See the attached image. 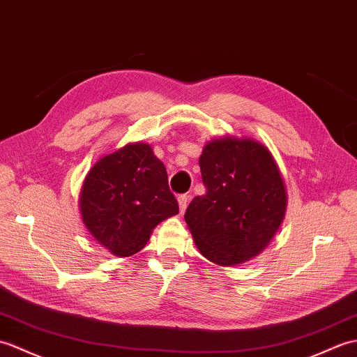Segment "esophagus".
<instances>
[{
	"instance_id": "1",
	"label": "esophagus",
	"mask_w": 357,
	"mask_h": 357,
	"mask_svg": "<svg viewBox=\"0 0 357 357\" xmlns=\"http://www.w3.org/2000/svg\"><path fill=\"white\" fill-rule=\"evenodd\" d=\"M177 202H178V208H180V212H181V213H183V212L186 211V208H188L189 195H186V194H181V195H178V199H177Z\"/></svg>"
}]
</instances>
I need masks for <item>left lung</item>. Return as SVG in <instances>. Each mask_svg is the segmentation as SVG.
Listing matches in <instances>:
<instances>
[{
	"label": "left lung",
	"instance_id": "obj_1",
	"mask_svg": "<svg viewBox=\"0 0 357 357\" xmlns=\"http://www.w3.org/2000/svg\"><path fill=\"white\" fill-rule=\"evenodd\" d=\"M199 163L206 194L195 197L185 213L197 249L225 267L257 257L287 209L273 155L255 140L227 136L206 144Z\"/></svg>",
	"mask_w": 357,
	"mask_h": 357
}]
</instances>
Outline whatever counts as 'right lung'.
<instances>
[{"mask_svg":"<svg viewBox=\"0 0 357 357\" xmlns=\"http://www.w3.org/2000/svg\"><path fill=\"white\" fill-rule=\"evenodd\" d=\"M82 221L116 257L142 250L160 221L178 213L168 172L148 144H128L94 163L84 180Z\"/></svg>","mask_w":357,"mask_h":357,"instance_id":"obj_1","label":"right lung"}]
</instances>
